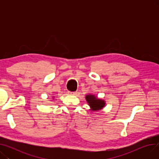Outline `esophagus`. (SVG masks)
<instances>
[{"mask_svg": "<svg viewBox=\"0 0 159 159\" xmlns=\"http://www.w3.org/2000/svg\"><path fill=\"white\" fill-rule=\"evenodd\" d=\"M77 93L76 92V91H75V92H71V91H69V94H71V95H76Z\"/></svg>", "mask_w": 159, "mask_h": 159, "instance_id": "1", "label": "esophagus"}]
</instances>
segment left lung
I'll use <instances>...</instances> for the list:
<instances>
[{
  "mask_svg": "<svg viewBox=\"0 0 159 159\" xmlns=\"http://www.w3.org/2000/svg\"><path fill=\"white\" fill-rule=\"evenodd\" d=\"M86 100L91 107V110L92 111L102 110L106 104L104 100L98 98L94 95H87L86 96Z\"/></svg>",
  "mask_w": 159,
  "mask_h": 159,
  "instance_id": "obj_1",
  "label": "left lung"
}]
</instances>
